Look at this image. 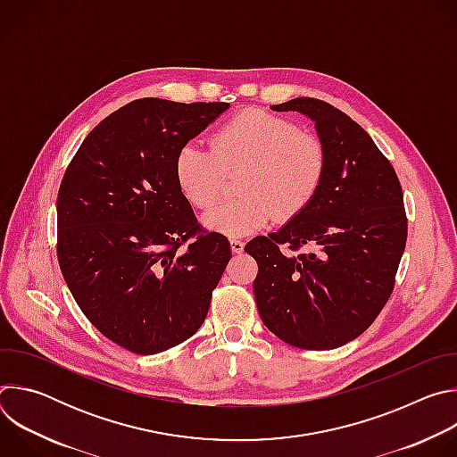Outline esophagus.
Returning a JSON list of instances; mask_svg holds the SVG:
<instances>
[{"instance_id": "34e87169", "label": "esophagus", "mask_w": 457, "mask_h": 457, "mask_svg": "<svg viewBox=\"0 0 457 457\" xmlns=\"http://www.w3.org/2000/svg\"><path fill=\"white\" fill-rule=\"evenodd\" d=\"M229 245H231V251L233 253H242L244 251V242L240 238H231L229 240Z\"/></svg>"}]
</instances>
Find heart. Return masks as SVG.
<instances>
[{
    "instance_id": "1",
    "label": "heart",
    "mask_w": 457,
    "mask_h": 457,
    "mask_svg": "<svg viewBox=\"0 0 457 457\" xmlns=\"http://www.w3.org/2000/svg\"><path fill=\"white\" fill-rule=\"evenodd\" d=\"M328 154L314 134L264 110H244L219 126L210 150L186 143L173 161L182 197L197 210L218 200L225 177L239 173L241 197L204 215V226L229 237L264 228L273 217L289 222L302 215L318 195Z\"/></svg>"
}]
</instances>
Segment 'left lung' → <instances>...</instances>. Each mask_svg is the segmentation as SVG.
Segmentation results:
<instances>
[{"label":"left lung","instance_id":"1","mask_svg":"<svg viewBox=\"0 0 457 457\" xmlns=\"http://www.w3.org/2000/svg\"><path fill=\"white\" fill-rule=\"evenodd\" d=\"M271 108L314 120L328 170L302 215L244 247L258 264V314L293 347L337 349L367 331L393 295L407 242L402 184L365 129L333 104L296 97ZM305 243L312 252L288 253Z\"/></svg>","mask_w":457,"mask_h":457}]
</instances>
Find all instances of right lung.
<instances>
[{
    "mask_svg": "<svg viewBox=\"0 0 457 457\" xmlns=\"http://www.w3.org/2000/svg\"><path fill=\"white\" fill-rule=\"evenodd\" d=\"M228 103L136 99L87 136L57 191V260L94 328L136 354L201 329L231 247L182 197L173 161Z\"/></svg>",
    "mask_w": 457,
    "mask_h": 457,
    "instance_id": "add662e5",
    "label": "right lung"
}]
</instances>
